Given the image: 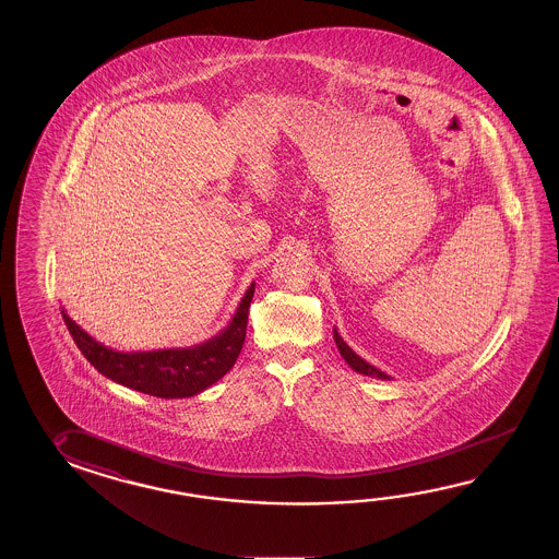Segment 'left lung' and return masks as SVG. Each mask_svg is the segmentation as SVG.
Masks as SVG:
<instances>
[{"label":"left lung","mask_w":559,"mask_h":559,"mask_svg":"<svg viewBox=\"0 0 559 559\" xmlns=\"http://www.w3.org/2000/svg\"><path fill=\"white\" fill-rule=\"evenodd\" d=\"M334 334V342H336V346H338V353L342 354V358L348 362V366L356 370V372H360V374H365V377L380 378V380H392V378L388 377L386 372H382V370H378L377 366L368 365L365 358H360L358 354L354 353L353 348L344 342L338 331L334 329L332 331Z\"/></svg>","instance_id":"left-lung-1"}]
</instances>
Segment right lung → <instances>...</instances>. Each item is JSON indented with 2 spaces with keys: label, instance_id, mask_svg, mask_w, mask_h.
<instances>
[{
  "label": "right lung",
  "instance_id": "obj_1",
  "mask_svg": "<svg viewBox=\"0 0 559 559\" xmlns=\"http://www.w3.org/2000/svg\"><path fill=\"white\" fill-rule=\"evenodd\" d=\"M252 295L254 283L240 298L227 326L217 336L189 348L119 353L92 338L80 324H75V320L69 319L66 308H61V317L81 354L103 377L148 396L189 399L213 386L237 362L245 344Z\"/></svg>",
  "mask_w": 559,
  "mask_h": 559
}]
</instances>
